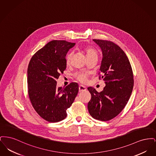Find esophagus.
Returning <instances> with one entry per match:
<instances>
[{
  "instance_id": "1",
  "label": "esophagus",
  "mask_w": 156,
  "mask_h": 156,
  "mask_svg": "<svg viewBox=\"0 0 156 156\" xmlns=\"http://www.w3.org/2000/svg\"><path fill=\"white\" fill-rule=\"evenodd\" d=\"M86 90V88L83 85H80L79 86V91L80 92H83Z\"/></svg>"
}]
</instances>
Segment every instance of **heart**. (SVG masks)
Segmentation results:
<instances>
[{"instance_id": "1", "label": "heart", "mask_w": 156, "mask_h": 156, "mask_svg": "<svg viewBox=\"0 0 156 156\" xmlns=\"http://www.w3.org/2000/svg\"><path fill=\"white\" fill-rule=\"evenodd\" d=\"M83 50H84V51L85 52L87 57L93 56V55L98 56V52H97V50L91 47L85 46V47H84ZM73 52H71V51L68 52L67 54L66 57V61L67 64H69L70 63L71 60L73 57ZM88 76V73L84 72V71H80V72L76 73L74 74L75 78H76L78 81L83 82V83H85L87 82Z\"/></svg>"}]
</instances>
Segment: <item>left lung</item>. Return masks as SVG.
<instances>
[{
	"instance_id": "left-lung-1",
	"label": "left lung",
	"mask_w": 156,
	"mask_h": 156,
	"mask_svg": "<svg viewBox=\"0 0 156 156\" xmlns=\"http://www.w3.org/2000/svg\"><path fill=\"white\" fill-rule=\"evenodd\" d=\"M93 40L102 51L99 80L102 78L106 86L100 92L88 88L91 94L88 109L93 118L108 121L118 116L128 102L133 88V73L126 54L119 45L108 40Z\"/></svg>"
}]
</instances>
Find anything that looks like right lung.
<instances>
[{
	"label": "right lung",
	"mask_w": 156,
	"mask_h": 156,
	"mask_svg": "<svg viewBox=\"0 0 156 156\" xmlns=\"http://www.w3.org/2000/svg\"><path fill=\"white\" fill-rule=\"evenodd\" d=\"M75 43L52 40L38 50L27 68L28 94L34 110L49 122L67 117V109L76 97L79 86L71 82L65 88L57 86V80L67 67L66 56Z\"/></svg>",
	"instance_id": "right-lung-1"
}]
</instances>
